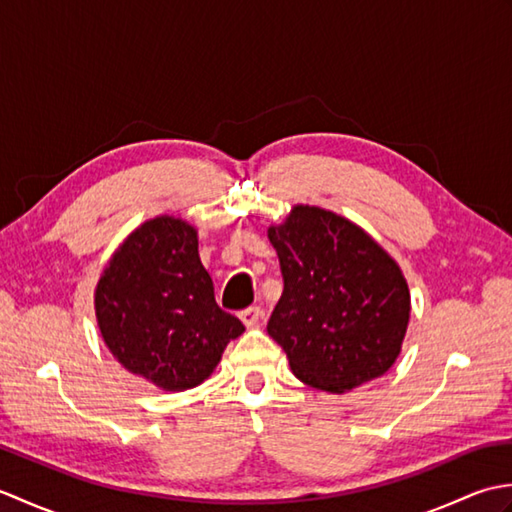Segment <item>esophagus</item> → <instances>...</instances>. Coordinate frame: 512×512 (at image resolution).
<instances>
[{
	"mask_svg": "<svg viewBox=\"0 0 512 512\" xmlns=\"http://www.w3.org/2000/svg\"><path fill=\"white\" fill-rule=\"evenodd\" d=\"M262 314H264L262 308H259V306H250V308L239 312V319L244 321L246 328H255V325H257L259 321H262Z\"/></svg>",
	"mask_w": 512,
	"mask_h": 512,
	"instance_id": "1",
	"label": "esophagus"
}]
</instances>
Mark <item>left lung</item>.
<instances>
[{
  "label": "left lung",
  "mask_w": 512,
  "mask_h": 512,
  "mask_svg": "<svg viewBox=\"0 0 512 512\" xmlns=\"http://www.w3.org/2000/svg\"><path fill=\"white\" fill-rule=\"evenodd\" d=\"M284 292L268 334L292 374L314 389L345 394L380 378L405 341L411 297L396 259L343 215L297 204L268 226Z\"/></svg>",
  "instance_id": "1"
}]
</instances>
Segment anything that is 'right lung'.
Segmentation results:
<instances>
[{
    "label": "right lung",
    "mask_w": 512,
    "mask_h": 512,
    "mask_svg": "<svg viewBox=\"0 0 512 512\" xmlns=\"http://www.w3.org/2000/svg\"><path fill=\"white\" fill-rule=\"evenodd\" d=\"M96 323L127 372L162 391L198 387L244 323L215 303L198 255V231L158 215L114 250L94 290Z\"/></svg>",
    "instance_id": "add662e5"
}]
</instances>
